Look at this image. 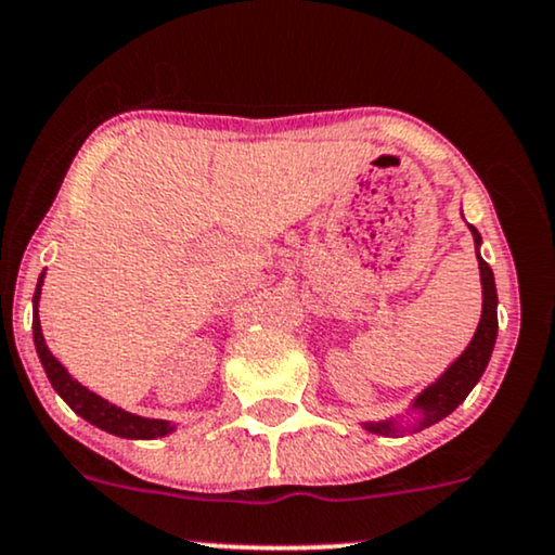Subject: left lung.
<instances>
[{
	"label": "left lung",
	"instance_id": "1",
	"mask_svg": "<svg viewBox=\"0 0 555 555\" xmlns=\"http://www.w3.org/2000/svg\"><path fill=\"white\" fill-rule=\"evenodd\" d=\"M474 235L476 245V258H479V273H481V320L479 327H476L472 343H468L464 353L455 359L451 366H448L443 374L435 378L433 384L420 391V395L412 399V404L406 406V415L415 412L417 420L410 423L404 415L378 420V423H363L369 433L376 435H397V433H410V430H423V427H430L440 420L451 415V412L468 397V391L476 387L483 371H487V363L492 359V350L496 343V286H494V273L489 269V263L483 261L479 248H481V235L474 225H468Z\"/></svg>",
	"mask_w": 555,
	"mask_h": 555
}]
</instances>
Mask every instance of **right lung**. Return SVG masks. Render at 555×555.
<instances>
[{"instance_id":"obj_1","label":"right lung","mask_w":555,"mask_h":555,"mask_svg":"<svg viewBox=\"0 0 555 555\" xmlns=\"http://www.w3.org/2000/svg\"><path fill=\"white\" fill-rule=\"evenodd\" d=\"M43 276L46 273H40L38 286H35V297H33V340H35V350H38V359L46 369L48 382L53 384V389L59 391L63 402L72 406L76 415L87 420V423L96 425L100 430H107L112 435H120V438L153 440V438H164V435L177 430V425H171L168 420L140 417V415H132V412H125L122 406L112 404L104 397L94 395V391H89L83 384H79L72 374H68L66 366H63V363L51 353V348L46 346L43 330H40L38 301H40Z\"/></svg>"}]
</instances>
